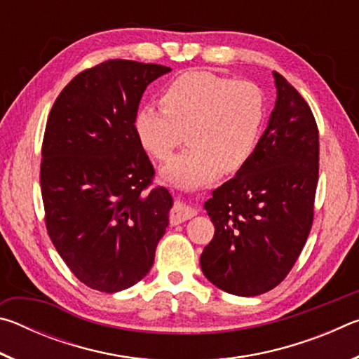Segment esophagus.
<instances>
[{
  "instance_id": "esophagus-1",
  "label": "esophagus",
  "mask_w": 359,
  "mask_h": 359,
  "mask_svg": "<svg viewBox=\"0 0 359 359\" xmlns=\"http://www.w3.org/2000/svg\"><path fill=\"white\" fill-rule=\"evenodd\" d=\"M194 209L188 208V205H185L184 203H175V205L171 210V223L172 224H179L182 222H187L190 220L191 217H194Z\"/></svg>"
}]
</instances>
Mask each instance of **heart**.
<instances>
[{"instance_id": "b5f03b06", "label": "heart", "mask_w": 359, "mask_h": 359, "mask_svg": "<svg viewBox=\"0 0 359 359\" xmlns=\"http://www.w3.org/2000/svg\"><path fill=\"white\" fill-rule=\"evenodd\" d=\"M160 104L139 109L135 133L158 161H168L187 135L188 149L163 169L168 184L196 188L222 171L236 174L258 147L266 102L253 82L188 71L163 90Z\"/></svg>"}]
</instances>
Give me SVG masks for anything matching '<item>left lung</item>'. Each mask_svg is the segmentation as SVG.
I'll list each match as a JSON object with an SVG mask.
<instances>
[{
  "label": "left lung",
  "instance_id": "1",
  "mask_svg": "<svg viewBox=\"0 0 359 359\" xmlns=\"http://www.w3.org/2000/svg\"><path fill=\"white\" fill-rule=\"evenodd\" d=\"M277 101L250 161L205 201L214 239L204 247L208 280L238 296L276 288L306 245L318 184V128L311 107L274 71Z\"/></svg>",
  "mask_w": 359,
  "mask_h": 359
}]
</instances>
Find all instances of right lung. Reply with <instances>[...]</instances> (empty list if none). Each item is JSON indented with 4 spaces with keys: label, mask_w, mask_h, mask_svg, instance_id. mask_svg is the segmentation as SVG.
<instances>
[{
    "label": "right lung",
    "mask_w": 359,
    "mask_h": 359,
    "mask_svg": "<svg viewBox=\"0 0 359 359\" xmlns=\"http://www.w3.org/2000/svg\"><path fill=\"white\" fill-rule=\"evenodd\" d=\"M171 68L107 60L85 69L48 114L41 160L46 226L87 287L117 293L149 274L172 198L135 133L142 93Z\"/></svg>",
    "instance_id": "right-lung-1"
}]
</instances>
